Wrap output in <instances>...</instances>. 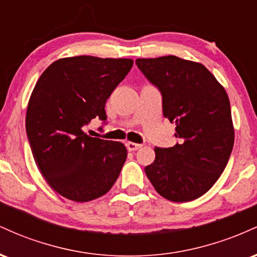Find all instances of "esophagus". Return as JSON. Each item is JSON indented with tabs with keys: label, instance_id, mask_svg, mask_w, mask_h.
<instances>
[{
	"label": "esophagus",
	"instance_id": "obj_1",
	"mask_svg": "<svg viewBox=\"0 0 257 257\" xmlns=\"http://www.w3.org/2000/svg\"><path fill=\"white\" fill-rule=\"evenodd\" d=\"M125 146L126 149H128V151H137V150L140 149L143 145H140V144H137V143H131V141H129V143L125 144Z\"/></svg>",
	"mask_w": 257,
	"mask_h": 257
}]
</instances>
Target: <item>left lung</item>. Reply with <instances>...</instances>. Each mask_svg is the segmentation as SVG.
<instances>
[{
    "label": "left lung",
    "mask_w": 257,
    "mask_h": 257,
    "mask_svg": "<svg viewBox=\"0 0 257 257\" xmlns=\"http://www.w3.org/2000/svg\"><path fill=\"white\" fill-rule=\"evenodd\" d=\"M141 72L161 90L163 114L175 123L180 143L156 147L145 168L155 190L176 203L208 192L227 166L234 144L231 105L225 88L200 63L175 55L137 59Z\"/></svg>",
    "instance_id": "1"
}]
</instances>
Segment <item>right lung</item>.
<instances>
[{
  "label": "right lung",
  "instance_id": "1",
  "mask_svg": "<svg viewBox=\"0 0 257 257\" xmlns=\"http://www.w3.org/2000/svg\"><path fill=\"white\" fill-rule=\"evenodd\" d=\"M132 66V59L78 55L54 61L38 78L26 110V133L38 170L65 198L96 199L118 178L125 146L91 138L82 126L96 116L106 119V100Z\"/></svg>",
  "mask_w": 257,
  "mask_h": 257
}]
</instances>
